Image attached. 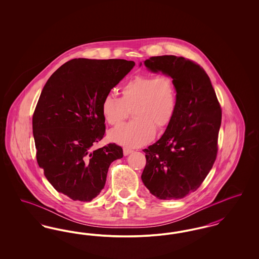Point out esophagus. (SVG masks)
Returning a JSON list of instances; mask_svg holds the SVG:
<instances>
[{
    "label": "esophagus",
    "mask_w": 259,
    "mask_h": 259,
    "mask_svg": "<svg viewBox=\"0 0 259 259\" xmlns=\"http://www.w3.org/2000/svg\"><path fill=\"white\" fill-rule=\"evenodd\" d=\"M133 152V150L132 149H130V148H123V154L125 156H127V155H129L130 153H132Z\"/></svg>",
    "instance_id": "esophagus-1"
}]
</instances>
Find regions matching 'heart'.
Returning <instances> with one entry per match:
<instances>
[{
  "mask_svg": "<svg viewBox=\"0 0 259 259\" xmlns=\"http://www.w3.org/2000/svg\"><path fill=\"white\" fill-rule=\"evenodd\" d=\"M178 94L170 76L136 75L120 88V98L106 95L101 103V114L110 125L120 123L132 111V122L125 123L110 133L112 142L128 148H139L151 142L156 129L162 130L172 122L177 111Z\"/></svg>",
  "mask_w": 259,
  "mask_h": 259,
  "instance_id": "b5f03b06",
  "label": "heart"
}]
</instances>
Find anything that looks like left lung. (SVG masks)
I'll return each mask as SVG.
<instances>
[{
  "label": "left lung",
  "mask_w": 259,
  "mask_h": 259,
  "mask_svg": "<svg viewBox=\"0 0 259 259\" xmlns=\"http://www.w3.org/2000/svg\"><path fill=\"white\" fill-rule=\"evenodd\" d=\"M144 64L152 73L172 77L178 104L164 134L144 149L147 164L142 181L158 199H182L197 190L212 168L222 109L209 75L196 63L163 55L150 57Z\"/></svg>",
  "instance_id": "1"
}]
</instances>
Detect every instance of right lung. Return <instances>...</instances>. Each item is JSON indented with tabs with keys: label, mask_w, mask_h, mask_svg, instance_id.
<instances>
[{
	"label": "right lung",
	"mask_w": 259,
	"mask_h": 259,
	"mask_svg": "<svg viewBox=\"0 0 259 259\" xmlns=\"http://www.w3.org/2000/svg\"><path fill=\"white\" fill-rule=\"evenodd\" d=\"M134 66L124 59H73L42 88L33 115L37 164L50 185L74 201L96 197L111 162L123 157L115 144L92 147L106 130L102 100Z\"/></svg>",
	"instance_id": "obj_1"
}]
</instances>
